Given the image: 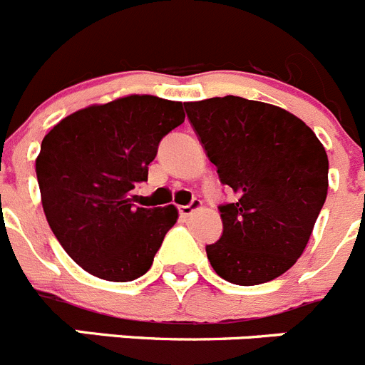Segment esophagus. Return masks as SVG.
Returning <instances> with one entry per match:
<instances>
[{"instance_id":"34e87169","label":"esophagus","mask_w":365,"mask_h":365,"mask_svg":"<svg viewBox=\"0 0 365 365\" xmlns=\"http://www.w3.org/2000/svg\"><path fill=\"white\" fill-rule=\"evenodd\" d=\"M200 206H202V202H200V200H197V199H193L192 202L188 204V206H179V215L182 218H186V217H190V215H192L193 211L199 210Z\"/></svg>"}]
</instances>
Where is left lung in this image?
Listing matches in <instances>:
<instances>
[{"label": "left lung", "instance_id": "obj_1", "mask_svg": "<svg viewBox=\"0 0 365 365\" xmlns=\"http://www.w3.org/2000/svg\"><path fill=\"white\" fill-rule=\"evenodd\" d=\"M218 179L237 193L218 206L220 240L206 245L215 272L267 283L303 255L328 193V155L310 127L270 103L240 96L186 102Z\"/></svg>", "mask_w": 365, "mask_h": 365}]
</instances>
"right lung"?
Returning a JSON list of instances; mask_svg holds the SVG:
<instances>
[{
  "label": "right lung",
  "instance_id": "right-lung-1",
  "mask_svg": "<svg viewBox=\"0 0 365 365\" xmlns=\"http://www.w3.org/2000/svg\"><path fill=\"white\" fill-rule=\"evenodd\" d=\"M185 121L180 102L130 95L58 121L41 143L37 182L46 220L75 263L107 281L150 269L175 206L136 207L163 138Z\"/></svg>",
  "mask_w": 365,
  "mask_h": 365
}]
</instances>
